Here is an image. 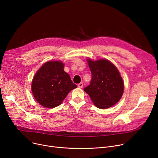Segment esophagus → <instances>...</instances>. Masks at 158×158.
Wrapping results in <instances>:
<instances>
[{"instance_id": "obj_1", "label": "esophagus", "mask_w": 158, "mask_h": 158, "mask_svg": "<svg viewBox=\"0 0 158 158\" xmlns=\"http://www.w3.org/2000/svg\"><path fill=\"white\" fill-rule=\"evenodd\" d=\"M78 87L80 88H82L83 87V83H82V82H80L79 84H78Z\"/></svg>"}]
</instances>
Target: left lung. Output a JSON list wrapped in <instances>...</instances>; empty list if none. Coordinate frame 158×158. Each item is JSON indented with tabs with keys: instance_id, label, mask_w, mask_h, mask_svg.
Returning a JSON list of instances; mask_svg holds the SVG:
<instances>
[{
	"instance_id": "8db88e82",
	"label": "left lung",
	"mask_w": 158,
	"mask_h": 158,
	"mask_svg": "<svg viewBox=\"0 0 158 158\" xmlns=\"http://www.w3.org/2000/svg\"><path fill=\"white\" fill-rule=\"evenodd\" d=\"M92 73L89 86L84 88L95 106L106 109L117 104L123 93V82L117 68L107 60L88 59Z\"/></svg>"
}]
</instances>
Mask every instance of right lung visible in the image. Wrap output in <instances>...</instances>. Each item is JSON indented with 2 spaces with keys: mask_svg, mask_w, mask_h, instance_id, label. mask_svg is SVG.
<instances>
[{
  "mask_svg": "<svg viewBox=\"0 0 158 158\" xmlns=\"http://www.w3.org/2000/svg\"><path fill=\"white\" fill-rule=\"evenodd\" d=\"M63 69L61 61H48L36 73L31 89L40 105L48 108L60 106L70 91L77 88Z\"/></svg>",
  "mask_w": 158,
  "mask_h": 158,
  "instance_id": "add662e5",
  "label": "right lung"
}]
</instances>
